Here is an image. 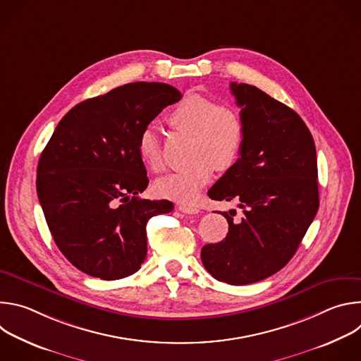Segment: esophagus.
<instances>
[{
    "label": "esophagus",
    "mask_w": 361,
    "mask_h": 361,
    "mask_svg": "<svg viewBox=\"0 0 361 361\" xmlns=\"http://www.w3.org/2000/svg\"><path fill=\"white\" fill-rule=\"evenodd\" d=\"M178 210L181 213H185V214H197V213H200V210L197 207H192V205H187V204H180L178 205Z\"/></svg>",
    "instance_id": "esophagus-1"
}]
</instances>
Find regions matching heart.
I'll list each match as a JSON object with an SVG mask.
<instances>
[{"instance_id":"obj_1","label":"heart","mask_w":361,"mask_h":361,"mask_svg":"<svg viewBox=\"0 0 361 361\" xmlns=\"http://www.w3.org/2000/svg\"><path fill=\"white\" fill-rule=\"evenodd\" d=\"M177 131L190 134V163L156 183L159 195L191 202L214 173L231 169L241 156L245 126L241 114L228 104H217L209 97L188 94L166 116ZM141 161L154 173L164 169V156L157 131L147 127L138 140Z\"/></svg>"}]
</instances>
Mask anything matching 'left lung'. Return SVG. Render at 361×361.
<instances>
[{
  "mask_svg": "<svg viewBox=\"0 0 361 361\" xmlns=\"http://www.w3.org/2000/svg\"><path fill=\"white\" fill-rule=\"evenodd\" d=\"M245 126L241 156L209 190L243 209L221 213L227 237L201 248L214 279L231 286L262 281L295 254L319 210L317 156L310 130L283 102L248 84H230Z\"/></svg>",
  "mask_w": 361,
  "mask_h": 361,
  "instance_id": "8db88e82",
  "label": "left lung"
}]
</instances>
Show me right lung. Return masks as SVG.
Masks as SVG:
<instances>
[{"mask_svg": "<svg viewBox=\"0 0 361 361\" xmlns=\"http://www.w3.org/2000/svg\"><path fill=\"white\" fill-rule=\"evenodd\" d=\"M181 97L173 85L140 81L88 98L63 117L41 152L37 194L48 228L82 273L118 280L144 263L148 220L174 205L137 197L148 185L138 140Z\"/></svg>", "mask_w": 361, "mask_h": 361, "instance_id": "add662e5", "label": "right lung"}]
</instances>
